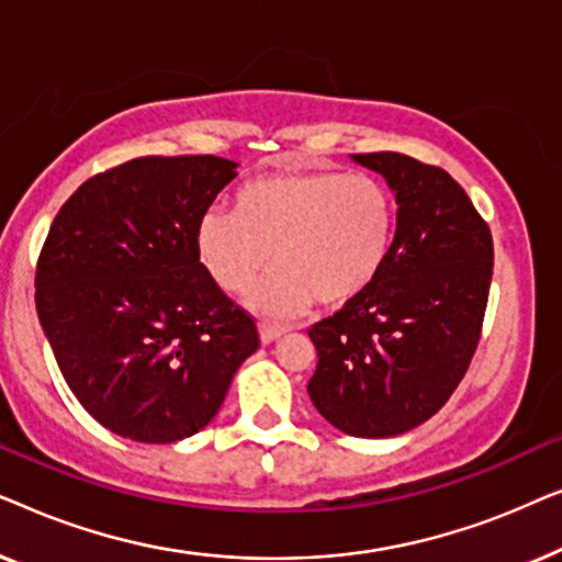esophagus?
Wrapping results in <instances>:
<instances>
[{
    "instance_id": "esophagus-1",
    "label": "esophagus",
    "mask_w": 562,
    "mask_h": 562,
    "mask_svg": "<svg viewBox=\"0 0 562 562\" xmlns=\"http://www.w3.org/2000/svg\"><path fill=\"white\" fill-rule=\"evenodd\" d=\"M258 335H260V342L263 345H271L279 340V337L286 335V327H276V325H260L258 327Z\"/></svg>"
}]
</instances>
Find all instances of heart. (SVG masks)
<instances>
[{"label":"heart","mask_w":562,"mask_h":562,"mask_svg":"<svg viewBox=\"0 0 562 562\" xmlns=\"http://www.w3.org/2000/svg\"><path fill=\"white\" fill-rule=\"evenodd\" d=\"M391 191L368 173L286 168L237 191L235 210L212 206L196 222V256L227 294H245L268 260L250 310L289 319L314 299L342 306L379 279L394 245Z\"/></svg>","instance_id":"obj_1"}]
</instances>
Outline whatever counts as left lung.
Returning a JSON list of instances; mask_svg holds the SVG:
<instances>
[{
	"mask_svg": "<svg viewBox=\"0 0 562 562\" xmlns=\"http://www.w3.org/2000/svg\"><path fill=\"white\" fill-rule=\"evenodd\" d=\"M396 196V233L375 283L310 337V398L352 437H396L442 409L481 337L494 243L460 183L404 153L350 156Z\"/></svg>",
	"mask_w": 562,
	"mask_h": 562,
	"instance_id": "8db88e82",
	"label": "left lung"
}]
</instances>
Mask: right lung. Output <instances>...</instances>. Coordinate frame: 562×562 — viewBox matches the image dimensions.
Segmentation results:
<instances>
[{"mask_svg":"<svg viewBox=\"0 0 562 562\" xmlns=\"http://www.w3.org/2000/svg\"><path fill=\"white\" fill-rule=\"evenodd\" d=\"M237 176L217 156H148L99 173L53 220L35 306L83 409L135 442L214 419L258 329L196 256V222Z\"/></svg>","mask_w":562,"mask_h":562,"instance_id":"add662e5","label":"right lung"}]
</instances>
